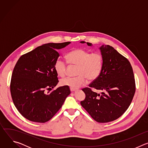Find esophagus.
<instances>
[{"instance_id": "34e87169", "label": "esophagus", "mask_w": 148, "mask_h": 148, "mask_svg": "<svg viewBox=\"0 0 148 148\" xmlns=\"http://www.w3.org/2000/svg\"><path fill=\"white\" fill-rule=\"evenodd\" d=\"M70 91L71 92H74V91H76V89H74V88H70Z\"/></svg>"}]
</instances>
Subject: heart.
<instances>
[{
  "mask_svg": "<svg viewBox=\"0 0 148 148\" xmlns=\"http://www.w3.org/2000/svg\"><path fill=\"white\" fill-rule=\"evenodd\" d=\"M67 58L71 64L77 66V77H67L61 80L62 86L72 88H78L87 83V78L90 81L96 79L101 74L103 67V58L98 53H91L89 51L75 49L70 51ZM57 74L61 77L66 75L67 64L61 58H58L54 65Z\"/></svg>",
  "mask_w": 148,
  "mask_h": 148,
  "instance_id": "obj_1",
  "label": "heart"
}]
</instances>
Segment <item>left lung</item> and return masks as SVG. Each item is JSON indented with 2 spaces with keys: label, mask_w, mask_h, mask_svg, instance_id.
I'll list each match as a JSON object with an SVG mask.
<instances>
[{
  "label": "left lung",
  "mask_w": 148,
  "mask_h": 148,
  "mask_svg": "<svg viewBox=\"0 0 148 148\" xmlns=\"http://www.w3.org/2000/svg\"><path fill=\"white\" fill-rule=\"evenodd\" d=\"M87 44L92 46L88 42ZM99 49L103 58L102 69L90 88L82 89L86 98L81 105L95 121L105 123L118 119L128 108L135 92V82L127 58L109 45H102ZM91 88L104 92L99 95Z\"/></svg>",
  "instance_id": "obj_1"
}]
</instances>
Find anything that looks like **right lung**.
<instances>
[{"mask_svg":"<svg viewBox=\"0 0 148 148\" xmlns=\"http://www.w3.org/2000/svg\"><path fill=\"white\" fill-rule=\"evenodd\" d=\"M71 42L47 43L21 56L13 69L10 92L15 107L25 118L45 123L51 119L70 94L69 87L51 90L58 82L54 67L57 50Z\"/></svg>","mask_w":148,"mask_h":148,"instance_id":"add662e5","label":"right lung"}]
</instances>
